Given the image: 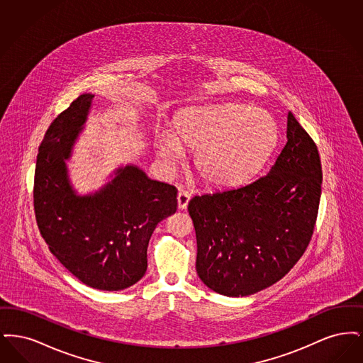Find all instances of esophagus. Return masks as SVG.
<instances>
[{
	"label": "esophagus",
	"mask_w": 363,
	"mask_h": 363,
	"mask_svg": "<svg viewBox=\"0 0 363 363\" xmlns=\"http://www.w3.org/2000/svg\"><path fill=\"white\" fill-rule=\"evenodd\" d=\"M190 194L186 190H179L178 196H177V203L179 209H186L189 204Z\"/></svg>",
	"instance_id": "34e87169"
}]
</instances>
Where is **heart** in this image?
Here are the masks:
<instances>
[{"label":"heart","mask_w":363,"mask_h":363,"mask_svg":"<svg viewBox=\"0 0 363 363\" xmlns=\"http://www.w3.org/2000/svg\"><path fill=\"white\" fill-rule=\"evenodd\" d=\"M279 130L274 116L259 107L225 104L181 110L170 132L155 136L156 155L174 169L184 150L194 151L193 166L212 186H235L250 179L277 147Z\"/></svg>","instance_id":"b5f03b06"}]
</instances>
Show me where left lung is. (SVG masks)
<instances>
[{
  "mask_svg": "<svg viewBox=\"0 0 363 363\" xmlns=\"http://www.w3.org/2000/svg\"><path fill=\"white\" fill-rule=\"evenodd\" d=\"M321 184L317 145L289 113L287 143L269 173L190 200L201 281L215 293L246 296L287 275L311 242Z\"/></svg>",
  "mask_w": 363,
  "mask_h": 363,
  "instance_id": "1",
  "label": "left lung"
}]
</instances>
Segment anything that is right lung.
Here are the masks:
<instances>
[{"mask_svg": "<svg viewBox=\"0 0 363 363\" xmlns=\"http://www.w3.org/2000/svg\"><path fill=\"white\" fill-rule=\"evenodd\" d=\"M92 99L83 94L73 101L39 145L35 216L50 252L73 277L96 290L118 291L144 277L148 242L157 223L177 211V189L126 164L101 189L77 194L67 160Z\"/></svg>", "mask_w": 363, "mask_h": 363, "instance_id": "add662e5", "label": "right lung"}]
</instances>
